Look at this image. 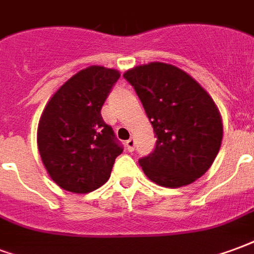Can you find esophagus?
Instances as JSON below:
<instances>
[{"label":"esophagus","mask_w":254,"mask_h":254,"mask_svg":"<svg viewBox=\"0 0 254 254\" xmlns=\"http://www.w3.org/2000/svg\"><path fill=\"white\" fill-rule=\"evenodd\" d=\"M126 146H127L128 151H132V150L135 149V139H134V138H129V139L126 142Z\"/></svg>","instance_id":"1"}]
</instances>
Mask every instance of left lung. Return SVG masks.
<instances>
[{
    "label": "left lung",
    "mask_w": 254,
    "mask_h": 254,
    "mask_svg": "<svg viewBox=\"0 0 254 254\" xmlns=\"http://www.w3.org/2000/svg\"><path fill=\"white\" fill-rule=\"evenodd\" d=\"M132 85L157 136L139 165L155 184L188 186L210 169L221 149L223 126L210 94L173 64L151 62L123 74Z\"/></svg>",
    "instance_id": "1"
}]
</instances>
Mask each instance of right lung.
<instances>
[{
  "label": "right lung",
  "instance_id": "right-lung-1",
  "mask_svg": "<svg viewBox=\"0 0 254 254\" xmlns=\"http://www.w3.org/2000/svg\"><path fill=\"white\" fill-rule=\"evenodd\" d=\"M115 68L90 66L54 93L38 127V147L54 183L88 193L108 181L123 146L103 120L101 108L119 79Z\"/></svg>",
  "mask_w": 254,
  "mask_h": 254
}]
</instances>
